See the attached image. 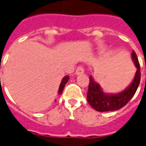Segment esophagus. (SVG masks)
<instances>
[{
  "label": "esophagus",
  "mask_w": 146,
  "mask_h": 146,
  "mask_svg": "<svg viewBox=\"0 0 146 146\" xmlns=\"http://www.w3.org/2000/svg\"><path fill=\"white\" fill-rule=\"evenodd\" d=\"M84 73V68H82V66H78L77 69L75 70V75H81V74H83Z\"/></svg>",
  "instance_id": "34e87169"
}]
</instances>
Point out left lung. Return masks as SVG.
<instances>
[{
	"instance_id": "1",
	"label": "left lung",
	"mask_w": 146,
	"mask_h": 146,
	"mask_svg": "<svg viewBox=\"0 0 146 146\" xmlns=\"http://www.w3.org/2000/svg\"><path fill=\"white\" fill-rule=\"evenodd\" d=\"M131 59L137 68L133 81L124 90L117 94H106L101 86L95 81L93 76H90V84L87 92V101L92 108L98 111H115L122 108L133 98L137 90L141 79L140 64L137 55L132 52Z\"/></svg>"
}]
</instances>
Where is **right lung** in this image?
<instances>
[{"label": "right lung", "instance_id": "1", "mask_svg": "<svg viewBox=\"0 0 146 146\" xmlns=\"http://www.w3.org/2000/svg\"><path fill=\"white\" fill-rule=\"evenodd\" d=\"M68 80H69V77H68V75H66V76H64V77L63 78L61 82H60V87H59L58 94L61 95L62 92H63V90H64V88L65 85H66V83L68 82Z\"/></svg>", "mask_w": 146, "mask_h": 146}]
</instances>
